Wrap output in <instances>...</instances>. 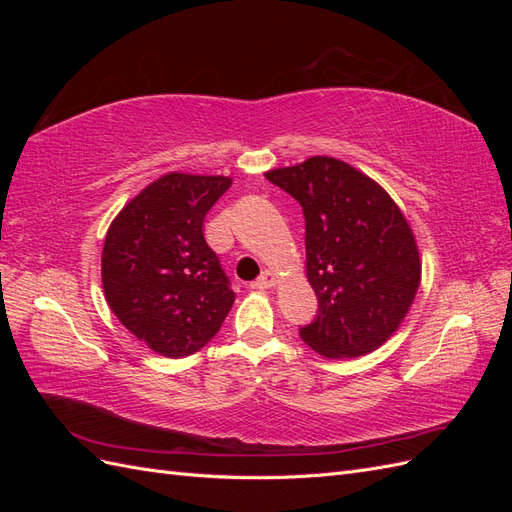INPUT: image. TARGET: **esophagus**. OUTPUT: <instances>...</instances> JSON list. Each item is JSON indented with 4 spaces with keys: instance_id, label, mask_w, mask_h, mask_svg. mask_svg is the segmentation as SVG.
<instances>
[{
    "instance_id": "34e87169",
    "label": "esophagus",
    "mask_w": 512,
    "mask_h": 512,
    "mask_svg": "<svg viewBox=\"0 0 512 512\" xmlns=\"http://www.w3.org/2000/svg\"><path fill=\"white\" fill-rule=\"evenodd\" d=\"M275 282H277V277H275L273 271H262V275L258 277V280L252 282V288L254 290H267V288L275 286Z\"/></svg>"
}]
</instances>
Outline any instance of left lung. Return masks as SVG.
<instances>
[{
    "label": "left lung",
    "instance_id": "obj_1",
    "mask_svg": "<svg viewBox=\"0 0 512 512\" xmlns=\"http://www.w3.org/2000/svg\"><path fill=\"white\" fill-rule=\"evenodd\" d=\"M303 209L307 277L316 318L299 329L327 359L380 348L410 309L421 260L404 213L376 181L346 162L316 156L265 175Z\"/></svg>",
    "mask_w": 512,
    "mask_h": 512
}]
</instances>
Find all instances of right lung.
Returning a JSON list of instances; mask_svg holds the SVG:
<instances>
[{
    "mask_svg": "<svg viewBox=\"0 0 512 512\" xmlns=\"http://www.w3.org/2000/svg\"><path fill=\"white\" fill-rule=\"evenodd\" d=\"M232 179L170 173L132 198L106 232L102 284L113 314L170 359L207 346L235 292L203 222Z\"/></svg>",
    "mask_w": 512,
    "mask_h": 512,
    "instance_id": "add662e5",
    "label": "right lung"
}]
</instances>
